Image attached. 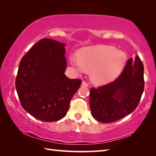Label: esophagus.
<instances>
[{
    "label": "esophagus",
    "mask_w": 156,
    "mask_h": 156,
    "mask_svg": "<svg viewBox=\"0 0 156 156\" xmlns=\"http://www.w3.org/2000/svg\"><path fill=\"white\" fill-rule=\"evenodd\" d=\"M82 86L84 87H88V83H86L85 81H83L82 82Z\"/></svg>",
    "instance_id": "1"
}]
</instances>
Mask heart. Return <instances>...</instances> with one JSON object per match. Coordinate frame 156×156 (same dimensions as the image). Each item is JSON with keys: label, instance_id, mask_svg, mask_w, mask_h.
<instances>
[{"label": "heart", "instance_id": "obj_1", "mask_svg": "<svg viewBox=\"0 0 156 156\" xmlns=\"http://www.w3.org/2000/svg\"><path fill=\"white\" fill-rule=\"evenodd\" d=\"M126 60L125 52L105 45L84 47L78 51V58H70L71 63L78 72L90 71L91 80L98 85L117 78L125 68Z\"/></svg>", "mask_w": 156, "mask_h": 156}]
</instances>
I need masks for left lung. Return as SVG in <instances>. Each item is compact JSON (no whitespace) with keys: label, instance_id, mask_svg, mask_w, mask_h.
Returning a JSON list of instances; mask_svg holds the SVG:
<instances>
[{"label":"left lung","instance_id":"1","mask_svg":"<svg viewBox=\"0 0 156 156\" xmlns=\"http://www.w3.org/2000/svg\"><path fill=\"white\" fill-rule=\"evenodd\" d=\"M144 66L140 58H129L117 79L98 88L89 96L91 113L103 123L115 122L136 109L144 91Z\"/></svg>","mask_w":156,"mask_h":156}]
</instances>
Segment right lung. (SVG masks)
Segmentation results:
<instances>
[{
  "mask_svg": "<svg viewBox=\"0 0 156 156\" xmlns=\"http://www.w3.org/2000/svg\"><path fill=\"white\" fill-rule=\"evenodd\" d=\"M65 43L41 39L21 59L16 89L21 105L37 119L54 122L64 118L80 79L65 76Z\"/></svg>",
  "mask_w": 156,
  "mask_h": 156,
  "instance_id": "obj_1",
  "label": "right lung"
}]
</instances>
